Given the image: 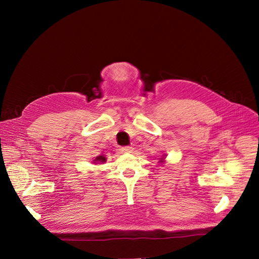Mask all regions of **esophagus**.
Here are the masks:
<instances>
[{"label": "esophagus", "instance_id": "esophagus-1", "mask_svg": "<svg viewBox=\"0 0 259 259\" xmlns=\"http://www.w3.org/2000/svg\"><path fill=\"white\" fill-rule=\"evenodd\" d=\"M121 151L124 152V153H130V152L133 151V148L130 147V146H125V147L121 148Z\"/></svg>", "mask_w": 259, "mask_h": 259}]
</instances>
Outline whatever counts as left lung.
Wrapping results in <instances>:
<instances>
[{
	"mask_svg": "<svg viewBox=\"0 0 259 259\" xmlns=\"http://www.w3.org/2000/svg\"><path fill=\"white\" fill-rule=\"evenodd\" d=\"M165 158H166V155L165 154H162L160 158H159V163H161V164H163V163H165Z\"/></svg>",
	"mask_w": 259,
	"mask_h": 259,
	"instance_id": "obj_1",
	"label": "left lung"
}]
</instances>
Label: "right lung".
Returning <instances> with one entry per match:
<instances>
[{
    "instance_id": "right-lung-1",
    "label": "right lung",
    "mask_w": 259,
    "mask_h": 259,
    "mask_svg": "<svg viewBox=\"0 0 259 259\" xmlns=\"http://www.w3.org/2000/svg\"><path fill=\"white\" fill-rule=\"evenodd\" d=\"M106 160H107V158H106L105 155H98V156H96V158L92 161V163H94V164H100V163H105Z\"/></svg>"
}]
</instances>
